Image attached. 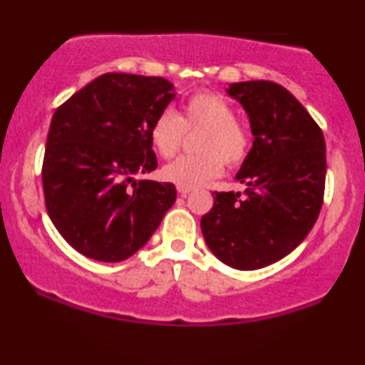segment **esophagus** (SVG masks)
Instances as JSON below:
<instances>
[{
	"label": "esophagus",
	"instance_id": "34e87169",
	"mask_svg": "<svg viewBox=\"0 0 365 365\" xmlns=\"http://www.w3.org/2000/svg\"><path fill=\"white\" fill-rule=\"evenodd\" d=\"M177 190H178L180 195L185 197V195H188V194H190V192H192V187H182V185H178Z\"/></svg>",
	"mask_w": 365,
	"mask_h": 365
}]
</instances>
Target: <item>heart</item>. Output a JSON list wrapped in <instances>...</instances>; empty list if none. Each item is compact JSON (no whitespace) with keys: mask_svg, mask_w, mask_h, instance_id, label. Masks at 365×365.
<instances>
[{"mask_svg":"<svg viewBox=\"0 0 365 365\" xmlns=\"http://www.w3.org/2000/svg\"><path fill=\"white\" fill-rule=\"evenodd\" d=\"M235 108L215 92H195L183 103L182 115L165 110L150 125V142L159 156L171 158L185 132H200L197 154L180 156L163 168V177L182 187H199L223 171V163L238 165L250 149V132L237 118Z\"/></svg>","mask_w":365,"mask_h":365,"instance_id":"b5f03b06","label":"heart"}]
</instances>
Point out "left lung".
<instances>
[{"mask_svg":"<svg viewBox=\"0 0 365 365\" xmlns=\"http://www.w3.org/2000/svg\"><path fill=\"white\" fill-rule=\"evenodd\" d=\"M228 96L250 121L252 149L237 180L240 192H215L200 220L204 240L226 266L242 271L278 262L302 244L319 216L326 182L324 135L279 83H230Z\"/></svg>","mask_w":365,"mask_h":365,"instance_id":"obj_1","label":"left lung"}]
</instances>
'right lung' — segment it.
Returning a JSON list of instances; mask_svg holds the SVG:
<instances>
[{"label": "right lung", "mask_w": 365, "mask_h": 365, "mask_svg": "<svg viewBox=\"0 0 365 365\" xmlns=\"http://www.w3.org/2000/svg\"><path fill=\"white\" fill-rule=\"evenodd\" d=\"M163 77L104 73L54 111L43 161L48 215L77 252L120 262L142 249L173 206V183L135 180L158 168L150 125L173 101Z\"/></svg>", "instance_id": "right-lung-1"}]
</instances>
